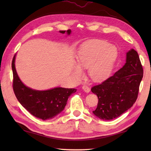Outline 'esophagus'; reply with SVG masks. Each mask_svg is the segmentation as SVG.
<instances>
[{"instance_id":"34e87169","label":"esophagus","mask_w":151,"mask_h":151,"mask_svg":"<svg viewBox=\"0 0 151 151\" xmlns=\"http://www.w3.org/2000/svg\"><path fill=\"white\" fill-rule=\"evenodd\" d=\"M83 90L85 92V93H88L89 92L91 91V89H90V88L88 87V86H86V85H84L83 86Z\"/></svg>"}]
</instances>
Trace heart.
<instances>
[{
	"instance_id": "b5f03b06",
	"label": "heart",
	"mask_w": 151,
	"mask_h": 151,
	"mask_svg": "<svg viewBox=\"0 0 151 151\" xmlns=\"http://www.w3.org/2000/svg\"><path fill=\"white\" fill-rule=\"evenodd\" d=\"M117 57L115 46L104 40H90L79 48L76 56L79 65H73V75L77 79H82L85 76L82 68H88V75L93 81H102L111 73Z\"/></svg>"
}]
</instances>
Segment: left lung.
Instances as JSON below:
<instances>
[{
    "instance_id": "obj_1",
    "label": "left lung",
    "mask_w": 151,
    "mask_h": 151,
    "mask_svg": "<svg viewBox=\"0 0 151 151\" xmlns=\"http://www.w3.org/2000/svg\"><path fill=\"white\" fill-rule=\"evenodd\" d=\"M142 76L139 55L131 48L127 52L124 66L111 77L91 88L99 99L97 107L93 113L104 121L121 116L136 101Z\"/></svg>"
}]
</instances>
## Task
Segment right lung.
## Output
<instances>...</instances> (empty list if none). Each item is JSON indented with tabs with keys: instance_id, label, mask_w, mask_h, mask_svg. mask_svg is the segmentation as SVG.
Returning a JSON list of instances; mask_svg holds the SVG:
<instances>
[{
	"instance_id": "1",
	"label": "right lung",
	"mask_w": 151,
	"mask_h": 151,
	"mask_svg": "<svg viewBox=\"0 0 151 151\" xmlns=\"http://www.w3.org/2000/svg\"><path fill=\"white\" fill-rule=\"evenodd\" d=\"M71 34V30H60V33ZM14 56L12 62L13 73V90L21 105L30 114L43 121L55 118L62 112L67 103L68 97L76 91L75 88L55 87L48 90L39 91L28 87L20 80L15 68Z\"/></svg>"
}]
</instances>
